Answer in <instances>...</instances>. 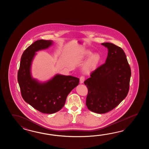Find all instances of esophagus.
I'll use <instances>...</instances> for the list:
<instances>
[{"label":"esophagus","instance_id":"1","mask_svg":"<svg viewBox=\"0 0 149 149\" xmlns=\"http://www.w3.org/2000/svg\"><path fill=\"white\" fill-rule=\"evenodd\" d=\"M85 80V77L84 76H81L80 78V84H82Z\"/></svg>","mask_w":149,"mask_h":149}]
</instances>
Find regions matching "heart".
Instances as JSON below:
<instances>
[{
  "mask_svg": "<svg viewBox=\"0 0 149 149\" xmlns=\"http://www.w3.org/2000/svg\"><path fill=\"white\" fill-rule=\"evenodd\" d=\"M93 54L90 51H86L84 53V56L87 58L89 57ZM89 58L83 67L84 71L86 73H89L94 71L97 68L98 64L100 63L101 57L98 53L93 54Z\"/></svg>",
  "mask_w": 149,
  "mask_h": 149,
  "instance_id": "obj_1",
  "label": "heart"
}]
</instances>
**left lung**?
Masks as SVG:
<instances>
[{"label":"left lung","instance_id":"obj_1","mask_svg":"<svg viewBox=\"0 0 149 149\" xmlns=\"http://www.w3.org/2000/svg\"><path fill=\"white\" fill-rule=\"evenodd\" d=\"M105 63L92 72L84 81L88 88L86 104L90 111L105 113L124 100L130 88L131 70L123 49L110 42Z\"/></svg>","mask_w":149,"mask_h":149}]
</instances>
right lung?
I'll return each instance as SVG.
<instances>
[{
  "instance_id": "1",
  "label": "right lung",
  "mask_w": 149,
  "mask_h": 149,
  "mask_svg": "<svg viewBox=\"0 0 149 149\" xmlns=\"http://www.w3.org/2000/svg\"><path fill=\"white\" fill-rule=\"evenodd\" d=\"M52 40H38L24 51L21 58L17 81L21 95L26 103L43 113L60 111L65 104L67 96L78 85L79 79L57 74L47 82H39L31 74L32 62L38 51L47 49Z\"/></svg>"
}]
</instances>
